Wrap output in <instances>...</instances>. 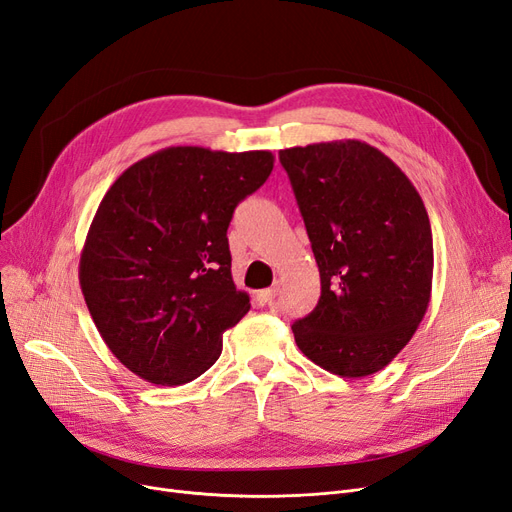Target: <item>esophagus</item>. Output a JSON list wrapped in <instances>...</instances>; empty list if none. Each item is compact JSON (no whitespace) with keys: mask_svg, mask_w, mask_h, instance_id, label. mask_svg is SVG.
<instances>
[{"mask_svg":"<svg viewBox=\"0 0 512 512\" xmlns=\"http://www.w3.org/2000/svg\"><path fill=\"white\" fill-rule=\"evenodd\" d=\"M278 295V287H272V289H263L257 293V299L263 301V304H272V301L276 299Z\"/></svg>","mask_w":512,"mask_h":512,"instance_id":"esophagus-1","label":"esophagus"}]
</instances>
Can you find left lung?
I'll list each match as a JSON object with an SVG mask.
<instances>
[{"label": "left lung", "instance_id": "1", "mask_svg": "<svg viewBox=\"0 0 512 512\" xmlns=\"http://www.w3.org/2000/svg\"><path fill=\"white\" fill-rule=\"evenodd\" d=\"M320 272L316 308L293 323L312 363L342 377L384 369L420 327L432 232L418 189L380 149L346 139L280 149Z\"/></svg>", "mask_w": 512, "mask_h": 512}]
</instances>
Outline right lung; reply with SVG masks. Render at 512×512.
<instances>
[{"label": "right lung", "instance_id": "add662e5", "mask_svg": "<svg viewBox=\"0 0 512 512\" xmlns=\"http://www.w3.org/2000/svg\"><path fill=\"white\" fill-rule=\"evenodd\" d=\"M272 151H156L103 196L80 287L103 342L141 380L181 386L213 367L223 331L249 312L232 280L234 208L266 183Z\"/></svg>", "mask_w": 512, "mask_h": 512}]
</instances>
